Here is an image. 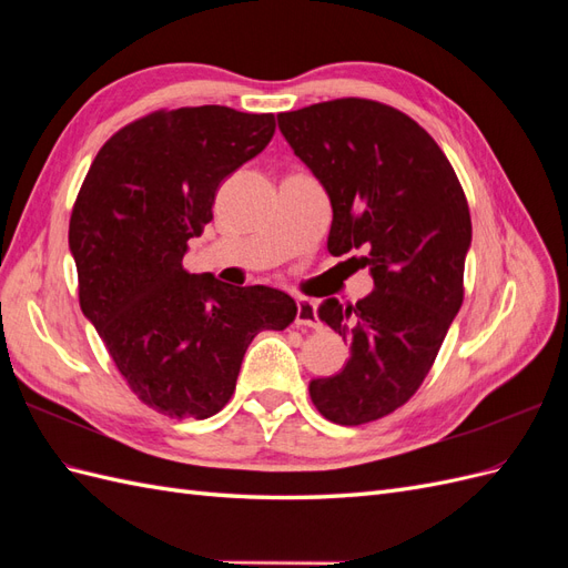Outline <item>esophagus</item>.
Returning <instances> with one entry per match:
<instances>
[{"mask_svg": "<svg viewBox=\"0 0 568 568\" xmlns=\"http://www.w3.org/2000/svg\"><path fill=\"white\" fill-rule=\"evenodd\" d=\"M296 324L298 326H311V329H322V322H320V315H317L315 301L301 298L296 303Z\"/></svg>", "mask_w": 568, "mask_h": 568, "instance_id": "obj_1", "label": "esophagus"}]
</instances>
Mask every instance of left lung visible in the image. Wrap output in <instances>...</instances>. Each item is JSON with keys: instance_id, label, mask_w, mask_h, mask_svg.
<instances>
[{"instance_id": "left-lung-1", "label": "left lung", "mask_w": 568, "mask_h": 568, "mask_svg": "<svg viewBox=\"0 0 568 568\" xmlns=\"http://www.w3.org/2000/svg\"><path fill=\"white\" fill-rule=\"evenodd\" d=\"M277 123L332 201L326 248L365 251L374 280L355 305H320V320L351 341V359L313 379L311 398L334 424L382 419L417 393L462 307L467 196L434 136L379 101H322Z\"/></svg>"}]
</instances>
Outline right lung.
Returning <instances> with one entry per match:
<instances>
[{"label": "right lung", "mask_w": 568, "mask_h": 568, "mask_svg": "<svg viewBox=\"0 0 568 568\" xmlns=\"http://www.w3.org/2000/svg\"><path fill=\"white\" fill-rule=\"evenodd\" d=\"M272 134V113H149L99 149L75 199L68 246L82 313L136 398L173 419L213 417L232 398L248 343L296 320V301L280 288H234L182 267L222 180Z\"/></svg>", "instance_id": "right-lung-1"}]
</instances>
